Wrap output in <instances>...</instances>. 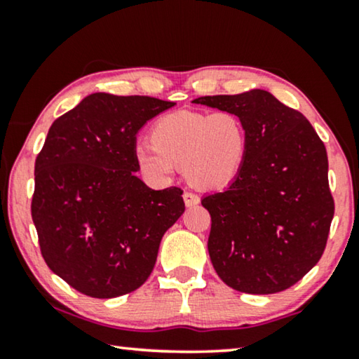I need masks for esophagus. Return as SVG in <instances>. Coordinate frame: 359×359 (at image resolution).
I'll use <instances>...</instances> for the list:
<instances>
[{"instance_id":"1","label":"esophagus","mask_w":359,"mask_h":359,"mask_svg":"<svg viewBox=\"0 0 359 359\" xmlns=\"http://www.w3.org/2000/svg\"><path fill=\"white\" fill-rule=\"evenodd\" d=\"M183 199H184V204L188 205V208H191V205L199 204V196L191 193V191H186V193L183 194Z\"/></svg>"}]
</instances>
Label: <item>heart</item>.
Instances as JSON below:
<instances>
[{
  "instance_id": "obj_1",
  "label": "heart",
  "mask_w": 359,
  "mask_h": 359,
  "mask_svg": "<svg viewBox=\"0 0 359 359\" xmlns=\"http://www.w3.org/2000/svg\"><path fill=\"white\" fill-rule=\"evenodd\" d=\"M247 155L248 132L235 112L178 111L155 122L150 145L137 147L135 163L156 183L183 168L196 188L220 189L237 178Z\"/></svg>"
}]
</instances>
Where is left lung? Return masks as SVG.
Here are the masks:
<instances>
[{"mask_svg":"<svg viewBox=\"0 0 359 359\" xmlns=\"http://www.w3.org/2000/svg\"><path fill=\"white\" fill-rule=\"evenodd\" d=\"M196 104L235 112L248 132L245 165L209 210V257L235 291L274 294L291 287L320 259L335 212L328 158L301 112L271 93L203 96Z\"/></svg>","mask_w":359,"mask_h":359,"instance_id":"obj_1","label":"left lung"}]
</instances>
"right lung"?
Wrapping results in <instances>:
<instances>
[{
	"label": "right lung",
	"mask_w": 359,
	"mask_h": 359,
	"mask_svg": "<svg viewBox=\"0 0 359 359\" xmlns=\"http://www.w3.org/2000/svg\"><path fill=\"white\" fill-rule=\"evenodd\" d=\"M173 106L95 93L48 129L36 158L32 220L47 266L85 296L139 289L161 237L184 212L181 188L155 191L135 176L137 132Z\"/></svg>",
	"instance_id": "obj_1"
}]
</instances>
